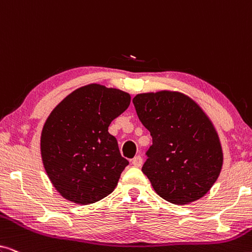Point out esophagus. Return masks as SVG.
<instances>
[{"label": "esophagus", "instance_id": "esophagus-1", "mask_svg": "<svg viewBox=\"0 0 252 252\" xmlns=\"http://www.w3.org/2000/svg\"><path fill=\"white\" fill-rule=\"evenodd\" d=\"M142 163H143V160H142V157H141V156L134 157V159L132 160L133 166H135V167H141V166H142Z\"/></svg>", "mask_w": 252, "mask_h": 252}]
</instances>
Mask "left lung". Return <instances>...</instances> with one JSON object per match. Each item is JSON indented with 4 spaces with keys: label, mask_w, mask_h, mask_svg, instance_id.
Here are the masks:
<instances>
[{
    "label": "left lung",
    "mask_w": 252,
    "mask_h": 252,
    "mask_svg": "<svg viewBox=\"0 0 252 252\" xmlns=\"http://www.w3.org/2000/svg\"><path fill=\"white\" fill-rule=\"evenodd\" d=\"M133 103L153 136L142 172L154 190L177 205L202 198L223 163L221 142L209 116L180 92L142 93Z\"/></svg>",
    "instance_id": "1"
}]
</instances>
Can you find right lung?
<instances>
[{
  "instance_id": "1",
  "label": "right lung",
  "mask_w": 252,
  "mask_h": 252,
  "mask_svg": "<svg viewBox=\"0 0 252 252\" xmlns=\"http://www.w3.org/2000/svg\"><path fill=\"white\" fill-rule=\"evenodd\" d=\"M129 103L128 93L89 84L68 94L48 116L41 132V158L65 199L88 205L115 190L128 160L108 129Z\"/></svg>"
}]
</instances>
